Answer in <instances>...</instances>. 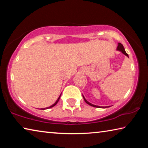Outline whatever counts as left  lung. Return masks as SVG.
<instances>
[{"mask_svg":"<svg viewBox=\"0 0 148 148\" xmlns=\"http://www.w3.org/2000/svg\"><path fill=\"white\" fill-rule=\"evenodd\" d=\"M117 51H121V53H123L124 55H125V56H126L127 57H129V55L126 53V51H125L123 46V45L121 43H118V46H117ZM83 97H84V101H86V103L88 104L89 105H90V106H93V107H95V108H105L110 107V106H97V105H94V104L90 103V102L87 101V100L86 99V98L84 97V95H83Z\"/></svg>","mask_w":148,"mask_h":148,"instance_id":"left-lung-1","label":"left lung"}]
</instances>
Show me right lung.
Returning a JSON list of instances; mask_svg holds the SVG:
<instances>
[{"label": "right lung", "instance_id": "obj_1", "mask_svg": "<svg viewBox=\"0 0 148 148\" xmlns=\"http://www.w3.org/2000/svg\"><path fill=\"white\" fill-rule=\"evenodd\" d=\"M61 95H60V96L59 97V98H58V99H57V101H56V102H55V103H54L53 104H52V105H51V106H50L49 107H47V108H41V110H46V109H48V108H52V107H53L54 106H56V105L57 104V102H59V99H60V97H61Z\"/></svg>", "mask_w": 148, "mask_h": 148}]
</instances>
